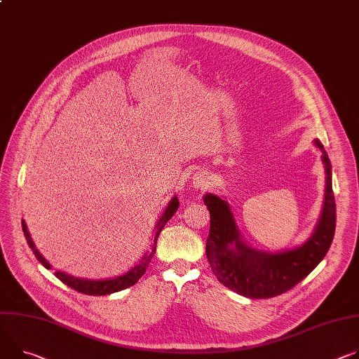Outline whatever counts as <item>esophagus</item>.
Returning <instances> with one entry per match:
<instances>
[{
    "label": "esophagus",
    "mask_w": 359,
    "mask_h": 359,
    "mask_svg": "<svg viewBox=\"0 0 359 359\" xmlns=\"http://www.w3.org/2000/svg\"><path fill=\"white\" fill-rule=\"evenodd\" d=\"M191 183H193L194 189H198V190H205V189H208L209 184H210L209 176H208V173H205V172L194 173L193 177H191Z\"/></svg>",
    "instance_id": "1"
}]
</instances>
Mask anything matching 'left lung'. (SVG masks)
<instances>
[{
    "label": "left lung",
    "mask_w": 359,
    "mask_h": 359,
    "mask_svg": "<svg viewBox=\"0 0 359 359\" xmlns=\"http://www.w3.org/2000/svg\"><path fill=\"white\" fill-rule=\"evenodd\" d=\"M325 168V193L313 233L295 248L266 252L245 242L233 212L224 196L206 193L203 202L210 212L206 256L217 280L250 299L273 298L306 278L330 250L335 235L337 209L332 191V168L322 143L315 139Z\"/></svg>",
    "instance_id": "1"
}]
</instances>
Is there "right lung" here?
<instances>
[{"label":"right lung","mask_w":359,"mask_h":359,"mask_svg":"<svg viewBox=\"0 0 359 359\" xmlns=\"http://www.w3.org/2000/svg\"><path fill=\"white\" fill-rule=\"evenodd\" d=\"M177 208H179V199L177 196H173L168 205V208L165 209V213H163L156 226H154V239H153V243H151V248L150 250H147L140 262L130 268L126 273L123 275H118V276H114V278H107V279H86V278H77V276H73V275H69L66 272H61V271H57L54 272V275L62 282L66 283L67 286L76 289L77 292H81V293H86V295H93V297H102V295H110V293H114V292H118V290H123L126 287H130L133 286L146 272V269L149 268V264L151 262V259L156 253V245H157V238L160 235V232L163 231V227H165V224L172 219V216L177 212ZM21 226H22V232H24V236L27 239V243L28 246L31 248L32 253L36 255L39 262L46 268V269H53V266L47 262V259L40 253V250L36 248V243L32 242L31 239V235L28 232V227H27V223L21 222Z\"/></svg>","instance_id":"right-lung-1"}]
</instances>
